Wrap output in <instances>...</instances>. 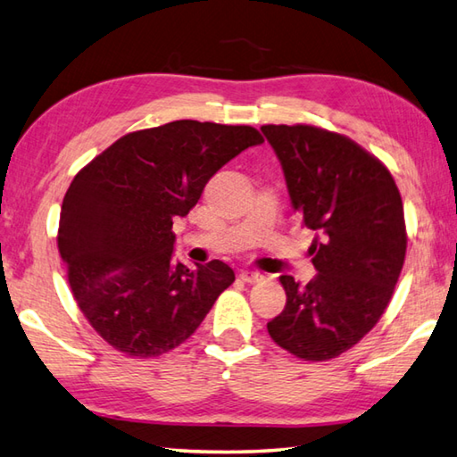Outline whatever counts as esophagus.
<instances>
[{"mask_svg":"<svg viewBox=\"0 0 457 457\" xmlns=\"http://www.w3.org/2000/svg\"><path fill=\"white\" fill-rule=\"evenodd\" d=\"M239 279H242L244 284H257V281L263 279V276H260V273L255 271H242L239 273Z\"/></svg>","mask_w":457,"mask_h":457,"instance_id":"esophagus-1","label":"esophagus"}]
</instances>
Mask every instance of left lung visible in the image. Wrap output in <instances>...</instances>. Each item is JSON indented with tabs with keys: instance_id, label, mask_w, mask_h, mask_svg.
<instances>
[{
	"instance_id": "left-lung-1",
	"label": "left lung",
	"mask_w": 457,
	"mask_h": 457,
	"mask_svg": "<svg viewBox=\"0 0 457 457\" xmlns=\"http://www.w3.org/2000/svg\"><path fill=\"white\" fill-rule=\"evenodd\" d=\"M284 168L294 210L318 231L308 286L281 276L287 302L273 342L305 361L350 350L379 321L400 278L408 234L392 173L353 139L308 123L262 126Z\"/></svg>"
}]
</instances>
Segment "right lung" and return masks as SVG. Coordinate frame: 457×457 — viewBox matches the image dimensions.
<instances>
[{
  "instance_id": "right-lung-1",
  "label": "right lung",
  "mask_w": 457,
  "mask_h": 457,
  "mask_svg": "<svg viewBox=\"0 0 457 457\" xmlns=\"http://www.w3.org/2000/svg\"><path fill=\"white\" fill-rule=\"evenodd\" d=\"M263 144L252 126L179 120L131 131L81 168L65 192L57 250L78 308L128 358H157L200 328L234 270L171 260L184 218L221 165Z\"/></svg>"
}]
</instances>
